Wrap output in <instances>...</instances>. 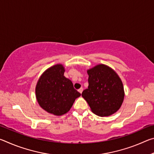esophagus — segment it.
I'll return each instance as SVG.
<instances>
[{
  "label": "esophagus",
  "mask_w": 154,
  "mask_h": 154,
  "mask_svg": "<svg viewBox=\"0 0 154 154\" xmlns=\"http://www.w3.org/2000/svg\"><path fill=\"white\" fill-rule=\"evenodd\" d=\"M78 91H79V92H80L81 94L82 93V92H83V88H79V90H78Z\"/></svg>",
  "instance_id": "obj_1"
}]
</instances>
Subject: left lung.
I'll return each instance as SVG.
<instances>
[{"label":"left lung","mask_w":154,"mask_h":154,"mask_svg":"<svg viewBox=\"0 0 154 154\" xmlns=\"http://www.w3.org/2000/svg\"><path fill=\"white\" fill-rule=\"evenodd\" d=\"M88 88L82 97L98 116H109L120 108L124 98L122 82L118 74L106 65L98 64L88 71Z\"/></svg>","instance_id":"obj_1"}]
</instances>
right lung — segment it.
I'll return each mask as SVG.
<instances>
[{"mask_svg": "<svg viewBox=\"0 0 154 154\" xmlns=\"http://www.w3.org/2000/svg\"><path fill=\"white\" fill-rule=\"evenodd\" d=\"M62 64L51 66L43 72L36 86V97L44 110L55 116H62L70 110L81 94L72 82L64 76Z\"/></svg>", "mask_w": 154, "mask_h": 154, "instance_id": "add662e5", "label": "right lung"}]
</instances>
